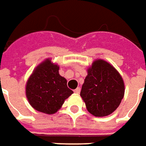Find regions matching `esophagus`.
<instances>
[{
  "mask_svg": "<svg viewBox=\"0 0 146 146\" xmlns=\"http://www.w3.org/2000/svg\"><path fill=\"white\" fill-rule=\"evenodd\" d=\"M80 92H81V89H80V87H77L76 90H74V93H75V94H80Z\"/></svg>",
  "mask_w": 146,
  "mask_h": 146,
  "instance_id": "obj_1",
  "label": "esophagus"
}]
</instances>
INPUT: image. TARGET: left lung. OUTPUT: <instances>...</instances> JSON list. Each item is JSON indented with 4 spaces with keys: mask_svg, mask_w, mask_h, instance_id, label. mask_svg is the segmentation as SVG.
<instances>
[{
    "mask_svg": "<svg viewBox=\"0 0 146 146\" xmlns=\"http://www.w3.org/2000/svg\"><path fill=\"white\" fill-rule=\"evenodd\" d=\"M87 72L80 94L87 110L95 117L111 114L125 94L122 77L113 65L102 59L94 60Z\"/></svg>",
    "mask_w": 146,
    "mask_h": 146,
    "instance_id": "obj_1",
    "label": "left lung"
}]
</instances>
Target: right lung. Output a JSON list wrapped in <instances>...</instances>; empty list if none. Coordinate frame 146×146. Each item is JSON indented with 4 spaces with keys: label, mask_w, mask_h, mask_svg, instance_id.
<instances>
[{
    "label": "right lung",
    "mask_w": 146,
    "mask_h": 146,
    "mask_svg": "<svg viewBox=\"0 0 146 146\" xmlns=\"http://www.w3.org/2000/svg\"><path fill=\"white\" fill-rule=\"evenodd\" d=\"M25 93L31 106L47 114L56 113L65 99L73 94L66 79L59 74V66L49 58L33 70L26 83Z\"/></svg>",
    "instance_id": "add662e5"
}]
</instances>
